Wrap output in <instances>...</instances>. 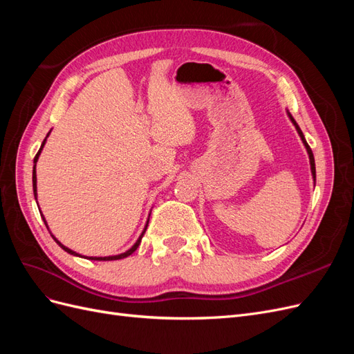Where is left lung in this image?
Returning <instances> with one entry per match:
<instances>
[{"label":"left lung","instance_id":"1","mask_svg":"<svg viewBox=\"0 0 354 354\" xmlns=\"http://www.w3.org/2000/svg\"><path fill=\"white\" fill-rule=\"evenodd\" d=\"M288 116H289V120H291V122L295 125V128H297V133L299 134V137H301V140H303V143H304V146H306V149H307L308 159H310V168H312V176H313V180H316V167H315V156H313L312 149H310V146L307 145L306 138H304V134H303V131H301V130H299V127H298V124L295 122V120L292 118V115L288 112Z\"/></svg>","mask_w":354,"mask_h":354}]
</instances>
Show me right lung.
<instances>
[{"instance_id": "1", "label": "right lung", "mask_w": 354, "mask_h": 354, "mask_svg": "<svg viewBox=\"0 0 354 354\" xmlns=\"http://www.w3.org/2000/svg\"><path fill=\"white\" fill-rule=\"evenodd\" d=\"M50 134V133H48ZM48 134H47V137H48ZM47 137L44 138V142H42V145H41V147H39V151H38V153L35 155V158H34V171H32V187H34V196H35V201H37V171H35V167H37V162H38V158H39V155H41V151H42V147H44V145H46V142H47ZM41 217H42V220H44V223H46V226H47V221H46V218H44V216H42L41 214ZM147 224H149V220L146 221V226H145V229H143V232H142V234L140 236H138V239L136 241V243L131 246L130 250L128 251H125V252H122V254H118V255H109V257H87L88 260H95V261H112V260H121V259H125V257H128V255H131L137 248H138V245H140V242H142V238H143V234H145V232H146V229H147ZM47 229H48V226H47ZM50 234H51V232H50ZM51 238L56 241V243L60 246L62 250H65L66 252H69V254H72V255H77V257H82V255H80L78 252H75V251H72V250H69L68 246H65L63 243H60L56 238H55V234H51Z\"/></svg>"}]
</instances>
